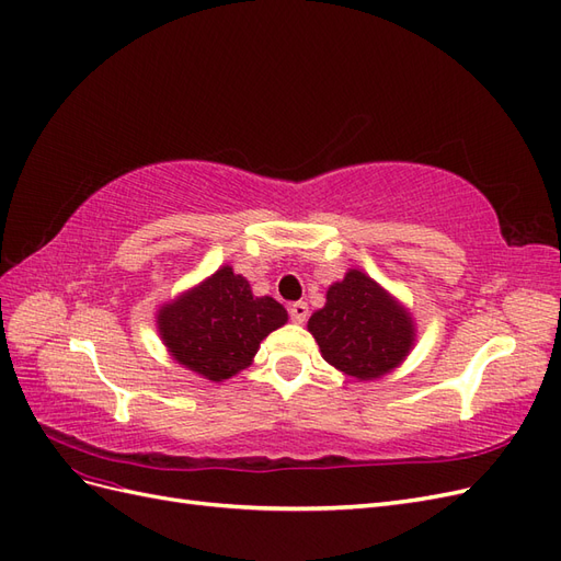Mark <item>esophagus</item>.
Returning a JSON list of instances; mask_svg holds the SVG:
<instances>
[{"label":"esophagus","instance_id":"1","mask_svg":"<svg viewBox=\"0 0 561 561\" xmlns=\"http://www.w3.org/2000/svg\"><path fill=\"white\" fill-rule=\"evenodd\" d=\"M290 318H293V322H297V325H301V322H307V318H309V304L307 301H295V304H290Z\"/></svg>","mask_w":561,"mask_h":561}]
</instances>
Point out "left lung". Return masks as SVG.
Returning <instances> with one entry per match:
<instances>
[{"mask_svg": "<svg viewBox=\"0 0 561 561\" xmlns=\"http://www.w3.org/2000/svg\"><path fill=\"white\" fill-rule=\"evenodd\" d=\"M322 358L360 381L396 369L414 346L412 316L358 268L330 285L325 307L309 318Z\"/></svg>", "mask_w": 561, "mask_h": 561, "instance_id": "left-lung-1", "label": "left lung"}]
</instances>
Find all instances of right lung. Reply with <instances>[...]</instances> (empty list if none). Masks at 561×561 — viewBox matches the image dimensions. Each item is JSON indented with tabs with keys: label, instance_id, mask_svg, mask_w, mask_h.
Returning <instances> with one entry per match:
<instances>
[{
	"label": "right lung",
	"instance_id": "obj_1",
	"mask_svg": "<svg viewBox=\"0 0 561 561\" xmlns=\"http://www.w3.org/2000/svg\"><path fill=\"white\" fill-rule=\"evenodd\" d=\"M287 322L274 297H254L250 283L231 266L163 304L159 334L173 360L210 381H225L245 369L260 342Z\"/></svg>",
	"mask_w": 561,
	"mask_h": 561
}]
</instances>
